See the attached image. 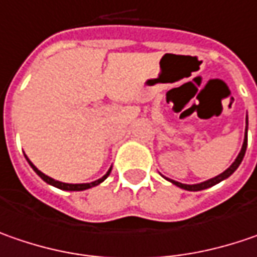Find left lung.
Here are the masks:
<instances>
[{
  "label": "left lung",
  "mask_w": 257,
  "mask_h": 257,
  "mask_svg": "<svg viewBox=\"0 0 257 257\" xmlns=\"http://www.w3.org/2000/svg\"><path fill=\"white\" fill-rule=\"evenodd\" d=\"M246 148H247V116H246V132H244V140H243V145H241V150H240L239 155L236 157V160L234 162L230 165L229 168L226 170V171H223L221 174H218L216 177H213V178H210V180H207V181H203V183H198V184H183V183H178V181H174V180H170V178H167L170 183H173L174 185H177V187H180V188H183V190H187V191H200V190H206V188H210V187H213V185L218 184V183H221L223 180H226V178H229L231 174L234 173L237 168H239V165L243 161V158H244V154H246ZM165 178V177H164Z\"/></svg>",
  "instance_id": "1"
}]
</instances>
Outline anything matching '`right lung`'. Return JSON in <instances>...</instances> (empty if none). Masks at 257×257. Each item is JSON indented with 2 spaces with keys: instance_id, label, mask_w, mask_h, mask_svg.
Instances as JSON below:
<instances>
[{
  "instance_id": "add662e5",
  "label": "right lung",
  "mask_w": 257,
  "mask_h": 257,
  "mask_svg": "<svg viewBox=\"0 0 257 257\" xmlns=\"http://www.w3.org/2000/svg\"><path fill=\"white\" fill-rule=\"evenodd\" d=\"M26 160L30 164V167L36 171V174L39 175L40 178L43 180V181H46L47 184L53 185V187H56V188H60V190H64V191H83V190H87V188H92V187H96V185H99L100 183H103L105 180H106L107 177H109V174L112 171V167L107 170V173L102 177V178H99V180H96V181H92V183H83V184H67V183H62V181H57V180H54V178H51L49 175H46L44 173H41L39 168L33 164V162L28 160V157L26 155Z\"/></svg>"
}]
</instances>
